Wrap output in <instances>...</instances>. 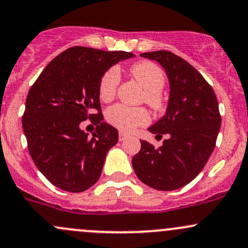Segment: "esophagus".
I'll list each match as a JSON object with an SVG mask.
<instances>
[{
  "mask_svg": "<svg viewBox=\"0 0 248 248\" xmlns=\"http://www.w3.org/2000/svg\"><path fill=\"white\" fill-rule=\"evenodd\" d=\"M126 138H127L126 133H124V132H120L119 133V140H120V141H124V140L126 139Z\"/></svg>",
  "mask_w": 248,
  "mask_h": 248,
  "instance_id": "34e87169",
  "label": "esophagus"
}]
</instances>
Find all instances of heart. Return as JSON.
<instances>
[{"label":"heart","mask_w":248,"mask_h":248,"mask_svg":"<svg viewBox=\"0 0 248 248\" xmlns=\"http://www.w3.org/2000/svg\"><path fill=\"white\" fill-rule=\"evenodd\" d=\"M129 72L138 82L146 89L145 100L152 108L160 109L163 106V97L160 91L165 85V75L161 69L151 62H139L132 65ZM120 82V74L116 67L107 70L101 77L98 85V93L104 102L115 97L117 85ZM106 117L109 124L121 131H132L137 126H142L150 122V113L142 107H128L117 103L107 109Z\"/></svg>","instance_id":"obj_1"}]
</instances>
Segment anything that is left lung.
I'll return each mask as SVG.
<instances>
[{
	"instance_id": "8db88e82",
	"label": "left lung",
	"mask_w": 248,
	"mask_h": 248,
	"mask_svg": "<svg viewBox=\"0 0 248 248\" xmlns=\"http://www.w3.org/2000/svg\"><path fill=\"white\" fill-rule=\"evenodd\" d=\"M140 56L158 62L168 75L166 114L148 128L157 137L168 134V139L159 148L141 140L132 165L146 186L172 191L190 183L212 155L221 126L217 98L202 75L181 57L169 51Z\"/></svg>"
}]
</instances>
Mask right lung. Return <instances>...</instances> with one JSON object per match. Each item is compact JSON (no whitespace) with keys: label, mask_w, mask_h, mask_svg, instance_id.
<instances>
[{"label":"right lung","mask_w":248,"mask_h":248,"mask_svg":"<svg viewBox=\"0 0 248 248\" xmlns=\"http://www.w3.org/2000/svg\"><path fill=\"white\" fill-rule=\"evenodd\" d=\"M132 57L75 46L49 62L28 91L22 116L28 151L39 171L59 189L82 192L100 178L119 133L102 121L98 85L107 70ZM85 119L98 124L93 137L79 128Z\"/></svg>","instance_id":"obj_1"}]
</instances>
